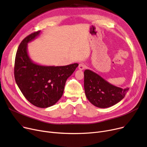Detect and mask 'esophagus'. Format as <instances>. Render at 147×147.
<instances>
[{"mask_svg":"<svg viewBox=\"0 0 147 147\" xmlns=\"http://www.w3.org/2000/svg\"><path fill=\"white\" fill-rule=\"evenodd\" d=\"M85 67H86V65L84 64V63H80L79 65V68L80 70L84 69Z\"/></svg>","mask_w":147,"mask_h":147,"instance_id":"obj_1","label":"esophagus"}]
</instances>
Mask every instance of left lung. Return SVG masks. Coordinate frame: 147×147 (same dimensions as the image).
Here are the masks:
<instances>
[{
    "mask_svg": "<svg viewBox=\"0 0 147 147\" xmlns=\"http://www.w3.org/2000/svg\"><path fill=\"white\" fill-rule=\"evenodd\" d=\"M84 87L87 99L95 106L106 108L120 102L129 90L113 86L96 73L86 70Z\"/></svg>",
    "mask_w": 147,
    "mask_h": 147,
    "instance_id": "obj_1",
    "label": "left lung"
}]
</instances>
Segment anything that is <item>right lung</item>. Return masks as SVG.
I'll return each mask as SVG.
<instances>
[{
    "label": "right lung",
    "instance_id": "obj_1",
    "mask_svg": "<svg viewBox=\"0 0 147 147\" xmlns=\"http://www.w3.org/2000/svg\"><path fill=\"white\" fill-rule=\"evenodd\" d=\"M40 32L38 31L29 34L19 45L15 57L14 76L25 98L34 106L45 108L54 105L61 98L67 79L79 64L54 67L32 63L27 53V43Z\"/></svg>",
    "mask_w": 147,
    "mask_h": 147
}]
</instances>
